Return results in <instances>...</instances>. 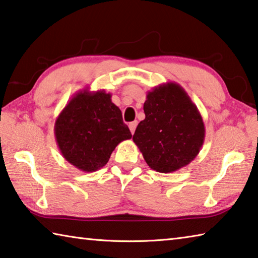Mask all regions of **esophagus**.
I'll return each mask as SVG.
<instances>
[{"label":"esophagus","mask_w":258,"mask_h":258,"mask_svg":"<svg viewBox=\"0 0 258 258\" xmlns=\"http://www.w3.org/2000/svg\"><path fill=\"white\" fill-rule=\"evenodd\" d=\"M137 125H138V121H137V120L132 121V123L128 124V127H130L131 133H132V134L135 132V128H137Z\"/></svg>","instance_id":"1"}]
</instances>
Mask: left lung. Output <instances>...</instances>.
<instances>
[{
  "label": "left lung",
  "instance_id": "1",
  "mask_svg": "<svg viewBox=\"0 0 258 258\" xmlns=\"http://www.w3.org/2000/svg\"><path fill=\"white\" fill-rule=\"evenodd\" d=\"M146 118L133 141L151 169L172 173L189 165L205 140V124L184 89L168 82L149 91L143 104Z\"/></svg>",
  "mask_w": 258,
  "mask_h": 258
}]
</instances>
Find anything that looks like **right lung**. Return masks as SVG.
<instances>
[{
	"label": "right lung",
	"instance_id": "right-lung-1",
	"mask_svg": "<svg viewBox=\"0 0 258 258\" xmlns=\"http://www.w3.org/2000/svg\"><path fill=\"white\" fill-rule=\"evenodd\" d=\"M56 145L63 158L83 172H95L108 163L115 148L132 138L120 109L104 90L89 87L69 100L54 123Z\"/></svg>",
	"mask_w": 258,
	"mask_h": 258
}]
</instances>
